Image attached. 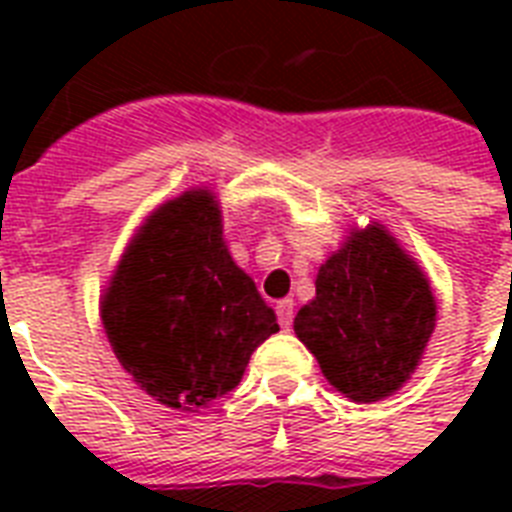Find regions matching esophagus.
Wrapping results in <instances>:
<instances>
[{
  "instance_id": "34e87169",
  "label": "esophagus",
  "mask_w": 512,
  "mask_h": 512,
  "mask_svg": "<svg viewBox=\"0 0 512 512\" xmlns=\"http://www.w3.org/2000/svg\"><path fill=\"white\" fill-rule=\"evenodd\" d=\"M276 316H279L281 329L292 327V319H295V303H292V300H281V303L276 305Z\"/></svg>"
}]
</instances>
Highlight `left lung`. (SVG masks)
Segmentation results:
<instances>
[{
    "mask_svg": "<svg viewBox=\"0 0 512 512\" xmlns=\"http://www.w3.org/2000/svg\"><path fill=\"white\" fill-rule=\"evenodd\" d=\"M433 329L430 281L380 223L350 231L319 268L316 297L295 316V335L324 377L358 404L393 396Z\"/></svg>",
    "mask_w": 512,
    "mask_h": 512,
    "instance_id": "8db88e82",
    "label": "left lung"
}]
</instances>
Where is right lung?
<instances>
[{
  "mask_svg": "<svg viewBox=\"0 0 512 512\" xmlns=\"http://www.w3.org/2000/svg\"><path fill=\"white\" fill-rule=\"evenodd\" d=\"M100 319L132 380L183 412L236 388L257 345L279 332L255 281L233 263L207 188L148 215L100 297Z\"/></svg>",
  "mask_w": 512,
  "mask_h": 512,
  "instance_id": "obj_1",
  "label": "right lung"
}]
</instances>
